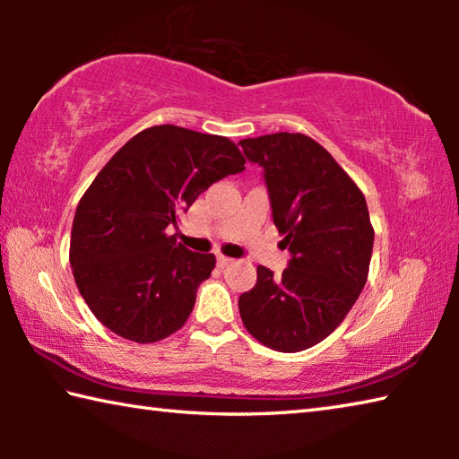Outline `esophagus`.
<instances>
[{
	"instance_id": "34e87169",
	"label": "esophagus",
	"mask_w": 459,
	"mask_h": 459,
	"mask_svg": "<svg viewBox=\"0 0 459 459\" xmlns=\"http://www.w3.org/2000/svg\"><path fill=\"white\" fill-rule=\"evenodd\" d=\"M216 263H219V267H229L230 263H232V259L230 257H224V255H219V257H216Z\"/></svg>"
}]
</instances>
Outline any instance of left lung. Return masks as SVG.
<instances>
[{
    "label": "left lung",
    "mask_w": 459,
    "mask_h": 459,
    "mask_svg": "<svg viewBox=\"0 0 459 459\" xmlns=\"http://www.w3.org/2000/svg\"><path fill=\"white\" fill-rule=\"evenodd\" d=\"M238 145L263 168L271 214L291 255L281 277L257 267L238 312L261 344L306 351L338 328L367 283L375 243L367 200L312 137L271 134Z\"/></svg>",
    "instance_id": "8db88e82"
}]
</instances>
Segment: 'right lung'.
Instances as JSON below:
<instances>
[{
    "label": "right lung",
    "instance_id": "right-lung-1",
    "mask_svg": "<svg viewBox=\"0 0 459 459\" xmlns=\"http://www.w3.org/2000/svg\"><path fill=\"white\" fill-rule=\"evenodd\" d=\"M243 169L230 139L176 126L139 131L108 160L76 206L71 235L76 287L105 328L139 344L182 328L216 259L166 230L208 186Z\"/></svg>",
    "mask_w": 459,
    "mask_h": 459
}]
</instances>
